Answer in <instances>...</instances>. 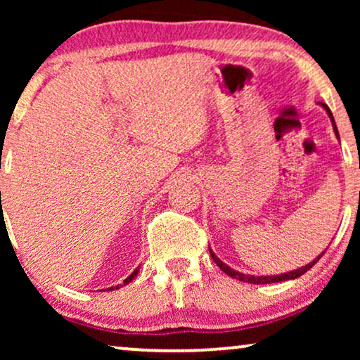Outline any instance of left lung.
I'll return each instance as SVG.
<instances>
[{"instance_id": "1", "label": "left lung", "mask_w": 360, "mask_h": 360, "mask_svg": "<svg viewBox=\"0 0 360 360\" xmlns=\"http://www.w3.org/2000/svg\"><path fill=\"white\" fill-rule=\"evenodd\" d=\"M321 106L324 108V110H326L328 116H329V120L333 121V129H334V132H336V136H338V139H339V132H338L336 122H334V117H333V112H331V110H329L328 105H324V103H321ZM324 252H326V250H324ZM324 252H323V254H324ZM210 254H211V257H213V260L216 262V265H218V267H219L221 270H223V272H224L226 275H229V277H233V278H238V280H240V282H245V283H254V285L275 283V282H285V280H293V278H298L300 275H303L304 272H308V270L311 269L313 265L316 264L318 260L323 257V254H319L318 257L313 260V262H309L308 265H303L302 269L292 270V272H287V274H282V275H260V277L257 275V277H255V275L243 274V272H238V270L231 269L229 265H226V264L223 262V260H219L218 257H216L214 252H213V250H211V249H210Z\"/></svg>"}]
</instances>
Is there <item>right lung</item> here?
I'll return each mask as SVG.
<instances>
[{"instance_id": "1", "label": "right lung", "mask_w": 360, "mask_h": 360, "mask_svg": "<svg viewBox=\"0 0 360 360\" xmlns=\"http://www.w3.org/2000/svg\"><path fill=\"white\" fill-rule=\"evenodd\" d=\"M137 272H139V269H136V270H134V272H132V274L129 275V277H127V278L124 280V283H122V285H127V283H129V282H132V278H134V277H136V275H137ZM115 288H120V287H111V288H108V290H115Z\"/></svg>"}]
</instances>
